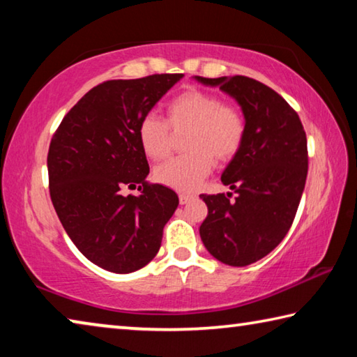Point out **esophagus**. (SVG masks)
I'll return each instance as SVG.
<instances>
[{"label":"esophagus","instance_id":"1","mask_svg":"<svg viewBox=\"0 0 357 357\" xmlns=\"http://www.w3.org/2000/svg\"><path fill=\"white\" fill-rule=\"evenodd\" d=\"M193 198H195V195H192V193H179V203L181 204H185V203H189L190 200H193Z\"/></svg>","mask_w":357,"mask_h":357}]
</instances>
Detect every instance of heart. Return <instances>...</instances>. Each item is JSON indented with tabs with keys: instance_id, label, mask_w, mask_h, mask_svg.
I'll return each instance as SVG.
<instances>
[{
	"instance_id": "b5f03b06",
	"label": "heart",
	"mask_w": 357,
	"mask_h": 357,
	"mask_svg": "<svg viewBox=\"0 0 357 357\" xmlns=\"http://www.w3.org/2000/svg\"><path fill=\"white\" fill-rule=\"evenodd\" d=\"M185 134V154L154 168V179L172 189L190 192L217 165H227L243 149L247 121L241 108L219 94L189 88L168 102L165 121L146 114L138 123V142L144 155L162 160L170 155L174 135Z\"/></svg>"
}]
</instances>
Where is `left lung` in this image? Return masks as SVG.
Wrapping results in <instances>:
<instances>
[{
	"label": "left lung",
	"instance_id": "left-lung-1",
	"mask_svg": "<svg viewBox=\"0 0 357 357\" xmlns=\"http://www.w3.org/2000/svg\"><path fill=\"white\" fill-rule=\"evenodd\" d=\"M198 82L219 86L243 107L247 135L222 183L233 193L200 198L208 215L200 227L204 247L229 266H247L273 252L298 211L309 170L307 137L294 108L264 83L244 75Z\"/></svg>",
	"mask_w": 357,
	"mask_h": 357
}]
</instances>
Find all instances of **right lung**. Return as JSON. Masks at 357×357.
Wrapping results in <instances>:
<instances>
[{"label":"right lung","instance_id":"obj_1","mask_svg":"<svg viewBox=\"0 0 357 357\" xmlns=\"http://www.w3.org/2000/svg\"><path fill=\"white\" fill-rule=\"evenodd\" d=\"M183 74L107 80L63 118L48 148V189L66 233L89 261L129 274L160 249L176 192L146 181L138 123ZM138 188L140 196L122 190Z\"/></svg>","mask_w":357,"mask_h":357}]
</instances>
